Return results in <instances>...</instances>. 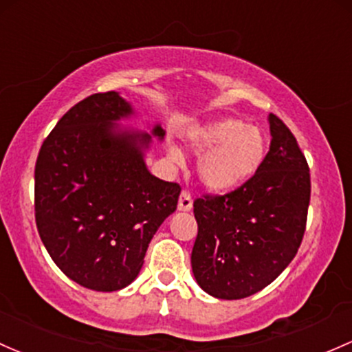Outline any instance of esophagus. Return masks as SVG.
<instances>
[{
  "label": "esophagus",
  "mask_w": 352,
  "mask_h": 352,
  "mask_svg": "<svg viewBox=\"0 0 352 352\" xmlns=\"http://www.w3.org/2000/svg\"><path fill=\"white\" fill-rule=\"evenodd\" d=\"M190 209H192V197L188 192L184 190L179 197V210H182V212H188Z\"/></svg>",
  "instance_id": "obj_1"
}]
</instances>
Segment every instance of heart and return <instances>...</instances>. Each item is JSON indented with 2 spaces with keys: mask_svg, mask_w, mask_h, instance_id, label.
<instances>
[{
  "mask_svg": "<svg viewBox=\"0 0 352 352\" xmlns=\"http://www.w3.org/2000/svg\"><path fill=\"white\" fill-rule=\"evenodd\" d=\"M186 142L195 155H202L197 164L199 180L216 194L236 190L250 182L268 153L263 129L250 126L238 118H223L190 128ZM166 153L172 164L182 162L177 146H168Z\"/></svg>",
  "mask_w": 352,
  "mask_h": 352,
  "instance_id": "heart-1",
  "label": "heart"
}]
</instances>
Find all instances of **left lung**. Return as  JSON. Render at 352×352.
I'll return each instance as SVG.
<instances>
[{
    "instance_id": "8db88e82",
    "label": "left lung",
    "mask_w": 352,
    "mask_h": 352,
    "mask_svg": "<svg viewBox=\"0 0 352 352\" xmlns=\"http://www.w3.org/2000/svg\"><path fill=\"white\" fill-rule=\"evenodd\" d=\"M270 151L248 184L221 197L197 199L199 232L190 263L202 290L238 300L263 290L300 248L310 202V173L297 140L268 116Z\"/></svg>"
}]
</instances>
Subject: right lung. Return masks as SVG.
<instances>
[{
    "mask_svg": "<svg viewBox=\"0 0 352 352\" xmlns=\"http://www.w3.org/2000/svg\"><path fill=\"white\" fill-rule=\"evenodd\" d=\"M140 114L120 92H99L60 118L35 165V219L54 263L96 292L128 287L151 238L175 212L179 184L150 173L148 131L121 124Z\"/></svg>",
    "mask_w": 352,
    "mask_h": 352,
    "instance_id": "obj_1",
    "label": "right lung"
}]
</instances>
